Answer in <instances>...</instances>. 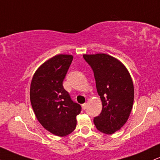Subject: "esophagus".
Here are the masks:
<instances>
[{"label": "esophagus", "mask_w": 160, "mask_h": 160, "mask_svg": "<svg viewBox=\"0 0 160 160\" xmlns=\"http://www.w3.org/2000/svg\"><path fill=\"white\" fill-rule=\"evenodd\" d=\"M86 105H87V104H86V103L82 104V109L86 110Z\"/></svg>", "instance_id": "esophagus-1"}]
</instances>
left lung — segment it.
I'll list each match as a JSON object with an SVG mask.
<instances>
[{
	"instance_id": "8db88e82",
	"label": "left lung",
	"mask_w": 160,
	"mask_h": 160,
	"mask_svg": "<svg viewBox=\"0 0 160 160\" xmlns=\"http://www.w3.org/2000/svg\"><path fill=\"white\" fill-rule=\"evenodd\" d=\"M94 72L96 89L102 103L100 115L94 118L98 131L114 133L127 122L134 102L131 75L120 60L106 53L84 54Z\"/></svg>"
}]
</instances>
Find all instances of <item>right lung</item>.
Segmentation results:
<instances>
[{
  "label": "right lung",
  "mask_w": 160,
  "mask_h": 160,
  "mask_svg": "<svg viewBox=\"0 0 160 160\" xmlns=\"http://www.w3.org/2000/svg\"><path fill=\"white\" fill-rule=\"evenodd\" d=\"M73 56L58 54L37 69L30 86V100L37 119L45 129L64 137L77 126L81 106L71 100L63 87V80Z\"/></svg>",
  "instance_id": "1"
}]
</instances>
